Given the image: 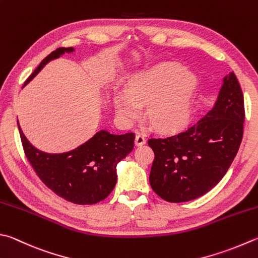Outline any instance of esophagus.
Returning a JSON list of instances; mask_svg holds the SVG:
<instances>
[{"instance_id":"esophagus-1","label":"esophagus","mask_w":258,"mask_h":258,"mask_svg":"<svg viewBox=\"0 0 258 258\" xmlns=\"http://www.w3.org/2000/svg\"><path fill=\"white\" fill-rule=\"evenodd\" d=\"M145 143H146V140L144 138V135L140 134V133L136 134V136H135V145L136 146H141V145H143Z\"/></svg>"}]
</instances>
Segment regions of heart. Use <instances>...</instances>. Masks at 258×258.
<instances>
[{"label": "heart", "mask_w": 258, "mask_h": 258, "mask_svg": "<svg viewBox=\"0 0 258 258\" xmlns=\"http://www.w3.org/2000/svg\"><path fill=\"white\" fill-rule=\"evenodd\" d=\"M199 87L197 76L176 63H159L131 78L127 89L116 90L119 119L132 125L146 103V116L162 131L180 127L188 118Z\"/></svg>", "instance_id": "b5f03b06"}]
</instances>
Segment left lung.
Masks as SVG:
<instances>
[{
	"label": "left lung",
	"mask_w": 258,
	"mask_h": 258,
	"mask_svg": "<svg viewBox=\"0 0 258 258\" xmlns=\"http://www.w3.org/2000/svg\"><path fill=\"white\" fill-rule=\"evenodd\" d=\"M244 96L235 74L223 80L214 107L181 132L148 141L154 151L150 184L169 203L208 192L224 178L243 139Z\"/></svg>",
	"instance_id": "8db88e82"
}]
</instances>
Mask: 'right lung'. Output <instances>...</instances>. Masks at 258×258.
<instances>
[{
	"label": "right lung",
	"instance_id": "obj_1",
	"mask_svg": "<svg viewBox=\"0 0 258 258\" xmlns=\"http://www.w3.org/2000/svg\"><path fill=\"white\" fill-rule=\"evenodd\" d=\"M74 48H58L45 57L27 79L23 87L45 64ZM24 153L42 182L64 200L93 205L104 200L117 181L116 166L134 148V133L112 134L100 130L87 142L69 152L45 153L29 142L18 122Z\"/></svg>",
	"mask_w": 258,
	"mask_h": 258
}]
</instances>
